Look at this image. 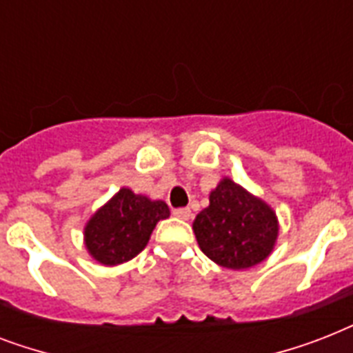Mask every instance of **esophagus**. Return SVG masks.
<instances>
[{
	"instance_id": "34e87169",
	"label": "esophagus",
	"mask_w": 353,
	"mask_h": 353,
	"mask_svg": "<svg viewBox=\"0 0 353 353\" xmlns=\"http://www.w3.org/2000/svg\"><path fill=\"white\" fill-rule=\"evenodd\" d=\"M174 216H176V218H179V220H190L192 212H190V209H188V207H181V209H174Z\"/></svg>"
}]
</instances>
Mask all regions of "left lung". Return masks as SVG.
<instances>
[{"mask_svg": "<svg viewBox=\"0 0 353 353\" xmlns=\"http://www.w3.org/2000/svg\"><path fill=\"white\" fill-rule=\"evenodd\" d=\"M192 223L199 249L221 268L249 269L271 254L279 236L274 210L232 179L210 192Z\"/></svg>", "mask_w": 353, "mask_h": 353, "instance_id": "left-lung-1", "label": "left lung"}]
</instances>
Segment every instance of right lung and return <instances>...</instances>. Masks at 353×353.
I'll list each match as a JSON object with an SVG mask.
<instances>
[{"label":"right lung","instance_id":"add662e5","mask_svg":"<svg viewBox=\"0 0 353 353\" xmlns=\"http://www.w3.org/2000/svg\"><path fill=\"white\" fill-rule=\"evenodd\" d=\"M170 216L165 201L121 188L85 223V249L102 265H119L143 251L159 220Z\"/></svg>","mask_w":353,"mask_h":353}]
</instances>
